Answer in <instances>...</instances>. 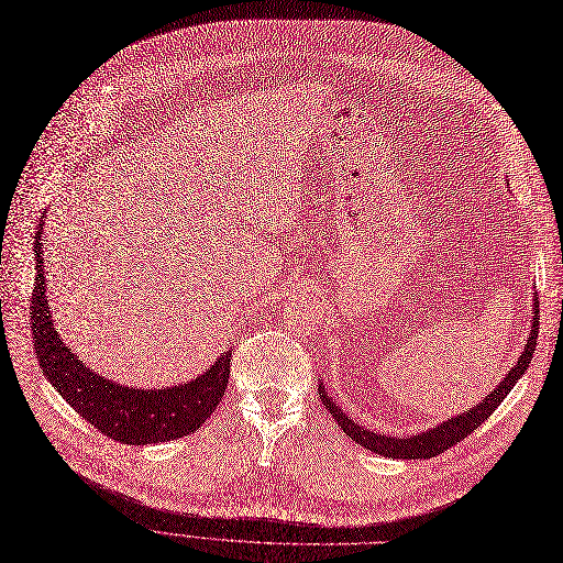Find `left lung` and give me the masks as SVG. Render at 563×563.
<instances>
[{
	"mask_svg": "<svg viewBox=\"0 0 563 563\" xmlns=\"http://www.w3.org/2000/svg\"><path fill=\"white\" fill-rule=\"evenodd\" d=\"M538 297H533V316H531V329H529V339L527 345L522 350V355L517 357L515 366L506 373V378L494 387V391H489L487 397H483L481 404H475L473 408L452 415V418L443 420L435 424L433 429L412 433V435H389V433H380L376 429H366L362 424H357L355 420H350L347 415L343 412V408L329 397L324 383H320L318 391L320 399L327 406V410L331 412V418L339 422V427L350 435L352 441L360 443L362 448L383 454V456H391V460H429V456H435L445 452L448 448L456 445L460 441H464L471 431H475L481 427L489 415L501 406V401L508 397L510 389L515 387V383L525 376V371L531 364L533 350H536V339H538Z\"/></svg>",
	"mask_w": 563,
	"mask_h": 563,
	"instance_id": "8db88e82",
	"label": "left lung"
}]
</instances>
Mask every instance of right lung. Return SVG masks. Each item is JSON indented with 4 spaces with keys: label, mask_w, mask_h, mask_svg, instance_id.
<instances>
[{
    "label": "right lung",
    "mask_w": 563,
    "mask_h": 563,
    "mask_svg": "<svg viewBox=\"0 0 563 563\" xmlns=\"http://www.w3.org/2000/svg\"><path fill=\"white\" fill-rule=\"evenodd\" d=\"M41 234H44V216L34 241L36 285L32 289L30 318L36 360L46 380L80 418L124 445L164 443L195 433L224 397L232 350L222 352L197 378L172 387L143 389L103 378L76 357V352H71L53 327Z\"/></svg>",
    "instance_id": "obj_1"
}]
</instances>
